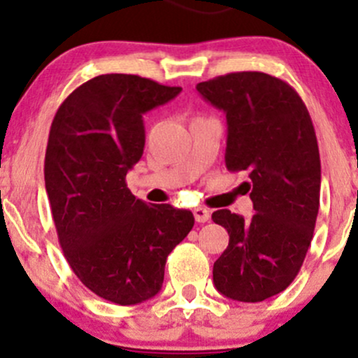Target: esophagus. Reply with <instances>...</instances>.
Here are the masks:
<instances>
[{
  "mask_svg": "<svg viewBox=\"0 0 358 358\" xmlns=\"http://www.w3.org/2000/svg\"><path fill=\"white\" fill-rule=\"evenodd\" d=\"M193 215H195V220L200 222V224H203V222H208V219H210V212H208L207 208H203V207L193 208Z\"/></svg>",
  "mask_w": 358,
  "mask_h": 358,
  "instance_id": "1",
  "label": "esophagus"
}]
</instances>
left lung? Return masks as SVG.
<instances>
[{
	"mask_svg": "<svg viewBox=\"0 0 358 358\" xmlns=\"http://www.w3.org/2000/svg\"><path fill=\"white\" fill-rule=\"evenodd\" d=\"M196 90L225 113V166L248 171L256 212L212 213L229 232L213 285L236 301H264L294 281L313 239L322 183L313 122L296 90L264 72L227 73Z\"/></svg>",
	"mask_w": 358,
	"mask_h": 358,
	"instance_id": "8db88e82",
	"label": "left lung"
}]
</instances>
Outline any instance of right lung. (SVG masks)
<instances>
[{"instance_id": "right-lung-1", "label": "right lung", "mask_w": 358, "mask_h": 358, "mask_svg": "<svg viewBox=\"0 0 358 358\" xmlns=\"http://www.w3.org/2000/svg\"><path fill=\"white\" fill-rule=\"evenodd\" d=\"M182 87L129 73L97 76L60 104L45 153V188L64 256L82 285L116 305L159 293L190 210L148 205L126 185L145 150L143 116Z\"/></svg>"}]
</instances>
